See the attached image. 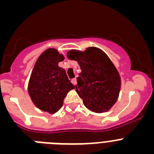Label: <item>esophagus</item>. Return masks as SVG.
Returning <instances> with one entry per match:
<instances>
[{
    "label": "esophagus",
    "mask_w": 154,
    "mask_h": 154,
    "mask_svg": "<svg viewBox=\"0 0 154 154\" xmlns=\"http://www.w3.org/2000/svg\"><path fill=\"white\" fill-rule=\"evenodd\" d=\"M71 82H72V83L74 85H75L76 84H77V80H76V79H72L71 80Z\"/></svg>",
    "instance_id": "34e87169"
}]
</instances>
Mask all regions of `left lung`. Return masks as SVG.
<instances>
[{
  "mask_svg": "<svg viewBox=\"0 0 154 154\" xmlns=\"http://www.w3.org/2000/svg\"><path fill=\"white\" fill-rule=\"evenodd\" d=\"M67 57L77 61L81 68L75 91L85 106L97 113L109 110L117 100L121 86L120 76L110 58L96 47L84 51L71 50Z\"/></svg>",
  "mask_w": 154,
  "mask_h": 154,
  "instance_id": "8db88e82",
  "label": "left lung"
}]
</instances>
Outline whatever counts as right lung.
Masks as SVG:
<instances>
[{
    "mask_svg": "<svg viewBox=\"0 0 154 154\" xmlns=\"http://www.w3.org/2000/svg\"><path fill=\"white\" fill-rule=\"evenodd\" d=\"M64 56L48 48L35 62L28 82V94L39 109L52 114L62 108L68 92L75 88L65 71L58 65Z\"/></svg>",
    "mask_w": 154,
    "mask_h": 154,
    "instance_id": "obj_1",
    "label": "right lung"
}]
</instances>
